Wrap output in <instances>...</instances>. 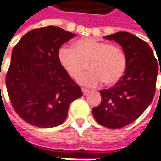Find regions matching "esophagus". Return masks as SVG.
I'll return each mask as SVG.
<instances>
[{
	"mask_svg": "<svg viewBox=\"0 0 161 161\" xmlns=\"http://www.w3.org/2000/svg\"><path fill=\"white\" fill-rule=\"evenodd\" d=\"M82 91H83V93H84V95H87L88 93H89V90H87V89H84V88H82Z\"/></svg>",
	"mask_w": 161,
	"mask_h": 161,
	"instance_id": "obj_1",
	"label": "esophagus"
}]
</instances>
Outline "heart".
Listing matches in <instances>:
<instances>
[{
    "label": "heart",
    "instance_id": "1",
    "mask_svg": "<svg viewBox=\"0 0 161 161\" xmlns=\"http://www.w3.org/2000/svg\"><path fill=\"white\" fill-rule=\"evenodd\" d=\"M60 65L71 78L79 77L87 64L89 70L78 82L85 86H96L102 81L106 85L117 83L124 75L127 58L121 47L95 38L76 40L72 49L61 46L58 51Z\"/></svg>",
    "mask_w": 161,
    "mask_h": 161
}]
</instances>
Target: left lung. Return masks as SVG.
Wrapping results in <instances>:
<instances>
[{"instance_id": "obj_1", "label": "left lung", "mask_w": 161, "mask_h": 161, "mask_svg": "<svg viewBox=\"0 0 161 161\" xmlns=\"http://www.w3.org/2000/svg\"><path fill=\"white\" fill-rule=\"evenodd\" d=\"M104 39L115 40L122 47L127 67L114 87L100 91L101 103L92 109V114L102 126L121 128L135 121L151 103L158 62L148 44L132 33L118 32Z\"/></svg>"}]
</instances>
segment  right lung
I'll return each instance as SVG.
<instances>
[{
    "instance_id": "add662e5",
    "label": "right lung",
    "mask_w": 161,
    "mask_h": 161,
    "mask_svg": "<svg viewBox=\"0 0 161 161\" xmlns=\"http://www.w3.org/2000/svg\"><path fill=\"white\" fill-rule=\"evenodd\" d=\"M75 36L48 26L29 31L14 47L6 86L23 121L38 128L57 127L65 121L71 102L83 96L58 59L61 46Z\"/></svg>"
}]
</instances>
